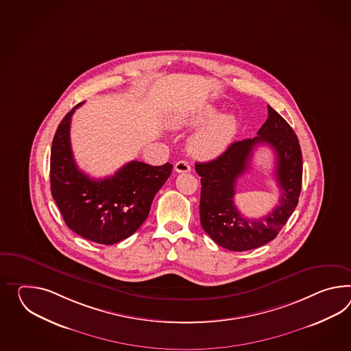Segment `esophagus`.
Instances as JSON below:
<instances>
[{
    "instance_id": "34e87169",
    "label": "esophagus",
    "mask_w": 351,
    "mask_h": 351,
    "mask_svg": "<svg viewBox=\"0 0 351 351\" xmlns=\"http://www.w3.org/2000/svg\"><path fill=\"white\" fill-rule=\"evenodd\" d=\"M191 167L189 165L188 161H178L175 163V171L176 172H190Z\"/></svg>"
}]
</instances>
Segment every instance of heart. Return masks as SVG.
Returning <instances> with one entry per match:
<instances>
[{
	"label": "heart",
	"instance_id": "1",
	"mask_svg": "<svg viewBox=\"0 0 351 351\" xmlns=\"http://www.w3.org/2000/svg\"><path fill=\"white\" fill-rule=\"evenodd\" d=\"M215 109L204 108L197 112H180L170 119V127L173 129L190 128L206 123L215 117ZM237 129V119L232 114H224L206 127L200 129L189 141V151L197 158L209 160L222 154L231 143Z\"/></svg>",
	"mask_w": 351,
	"mask_h": 351
}]
</instances>
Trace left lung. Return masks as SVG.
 <instances>
[{
    "instance_id": "obj_1",
    "label": "left lung",
    "mask_w": 351,
    "mask_h": 351,
    "mask_svg": "<svg viewBox=\"0 0 351 351\" xmlns=\"http://www.w3.org/2000/svg\"><path fill=\"white\" fill-rule=\"evenodd\" d=\"M269 117L257 137L233 142L219 157L197 163L202 178L200 223L215 243L231 251H247L273 241L298 204L302 190V151L291 125L267 105ZM276 152V179L281 189L280 206L258 220H248L234 206L235 182L247 170L256 145Z\"/></svg>"
}]
</instances>
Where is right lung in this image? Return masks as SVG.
<instances>
[{
  "label": "right lung",
  "instance_id": "obj_1",
  "mask_svg": "<svg viewBox=\"0 0 351 351\" xmlns=\"http://www.w3.org/2000/svg\"><path fill=\"white\" fill-rule=\"evenodd\" d=\"M76 105L62 119L51 151V197L78 236L114 245L128 239L145 222L157 191L170 178L172 165L151 166L130 161L110 178L91 179L73 158L69 128Z\"/></svg>",
  "mask_w": 351,
  "mask_h": 351
}]
</instances>
